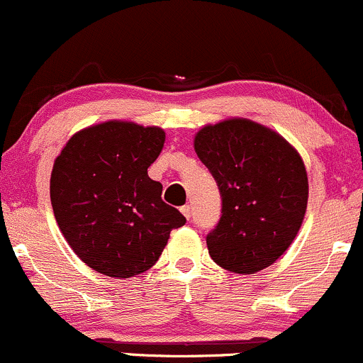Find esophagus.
Listing matches in <instances>:
<instances>
[{
  "label": "esophagus",
  "instance_id": "1",
  "mask_svg": "<svg viewBox=\"0 0 363 363\" xmlns=\"http://www.w3.org/2000/svg\"><path fill=\"white\" fill-rule=\"evenodd\" d=\"M181 212H182V215H184L186 218H191V206L189 205H184V206H181Z\"/></svg>",
  "mask_w": 363,
  "mask_h": 363
}]
</instances>
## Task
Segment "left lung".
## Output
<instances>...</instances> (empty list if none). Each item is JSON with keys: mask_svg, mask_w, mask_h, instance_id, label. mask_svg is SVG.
<instances>
[{"mask_svg": "<svg viewBox=\"0 0 363 363\" xmlns=\"http://www.w3.org/2000/svg\"><path fill=\"white\" fill-rule=\"evenodd\" d=\"M194 151L222 198L220 220L206 234L210 257L236 274L272 265L305 217L308 179L298 151L246 118L205 125L194 138Z\"/></svg>", "mask_w": 363, "mask_h": 363, "instance_id": "1", "label": "left lung"}]
</instances>
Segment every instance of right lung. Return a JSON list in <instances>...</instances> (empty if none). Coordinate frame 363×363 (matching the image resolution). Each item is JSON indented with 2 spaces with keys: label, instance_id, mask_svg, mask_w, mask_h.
I'll return each instance as SVG.
<instances>
[{
  "label": "right lung",
  "instance_id": "obj_1",
  "mask_svg": "<svg viewBox=\"0 0 363 363\" xmlns=\"http://www.w3.org/2000/svg\"><path fill=\"white\" fill-rule=\"evenodd\" d=\"M165 143L160 127L105 122L74 134L55 160L50 194L60 230L99 274L134 277L151 269L186 217L162 200L148 167Z\"/></svg>",
  "mask_w": 363,
  "mask_h": 363
}]
</instances>
